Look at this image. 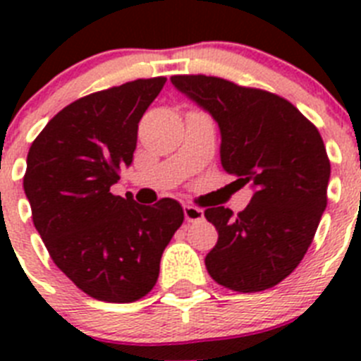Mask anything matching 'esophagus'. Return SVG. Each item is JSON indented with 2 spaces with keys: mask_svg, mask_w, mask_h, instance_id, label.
<instances>
[{
  "mask_svg": "<svg viewBox=\"0 0 361 361\" xmlns=\"http://www.w3.org/2000/svg\"><path fill=\"white\" fill-rule=\"evenodd\" d=\"M184 216L188 222H199L204 219V212L197 206H184Z\"/></svg>",
  "mask_w": 361,
  "mask_h": 361,
  "instance_id": "esophagus-1",
  "label": "esophagus"
}]
</instances>
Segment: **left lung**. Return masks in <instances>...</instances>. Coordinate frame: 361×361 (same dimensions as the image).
Returning a JSON list of instances; mask_svg holds the SVG:
<instances>
[{
  "label": "left lung",
  "mask_w": 361,
  "mask_h": 361,
  "mask_svg": "<svg viewBox=\"0 0 361 361\" xmlns=\"http://www.w3.org/2000/svg\"><path fill=\"white\" fill-rule=\"evenodd\" d=\"M171 82L219 123L224 170L255 188L237 215L224 206L204 212L219 231L206 269L231 291H266L296 269L327 206L331 162L320 132L288 99L260 88L202 73Z\"/></svg>",
  "instance_id": "left-lung-1"
}]
</instances>
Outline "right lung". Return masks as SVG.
Instances as JSON below:
<instances>
[{
    "label": "right lung",
    "mask_w": 361,
    "mask_h": 361,
    "mask_svg": "<svg viewBox=\"0 0 361 361\" xmlns=\"http://www.w3.org/2000/svg\"><path fill=\"white\" fill-rule=\"evenodd\" d=\"M166 78L135 79L63 108L34 139L23 177L32 220L54 264L82 293L130 304L153 289L184 212L110 191L132 164L139 121Z\"/></svg>",
    "instance_id": "add662e5"
}]
</instances>
